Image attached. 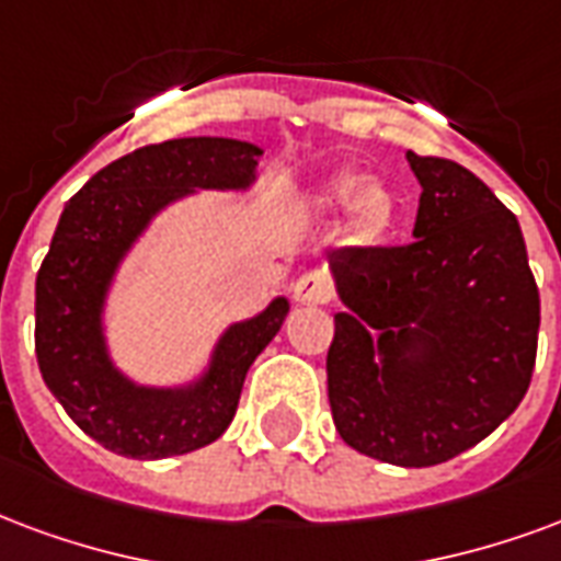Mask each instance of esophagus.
<instances>
[{"label":"esophagus","mask_w":561,"mask_h":561,"mask_svg":"<svg viewBox=\"0 0 561 561\" xmlns=\"http://www.w3.org/2000/svg\"><path fill=\"white\" fill-rule=\"evenodd\" d=\"M291 294L297 302H327L333 297V288H330V279L323 276L321 270H309L294 282Z\"/></svg>","instance_id":"obj_1"}]
</instances>
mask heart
Wrapping results in <instances>:
<instances>
[{
  "label": "heart",
  "mask_w": 561,
  "mask_h": 561,
  "mask_svg": "<svg viewBox=\"0 0 561 561\" xmlns=\"http://www.w3.org/2000/svg\"><path fill=\"white\" fill-rule=\"evenodd\" d=\"M359 186V178H339L327 196H323V205L327 207H342L347 198L356 192ZM396 214V198L392 193L386 190L383 184H365L354 197V205H351V228L354 234L359 238H371L377 231H383L389 226V219Z\"/></svg>",
  "instance_id": "heart-1"
}]
</instances>
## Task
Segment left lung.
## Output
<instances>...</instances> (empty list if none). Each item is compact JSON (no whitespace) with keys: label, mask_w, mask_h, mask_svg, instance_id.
<instances>
[{"label":"left lung","mask_w":561,"mask_h":561,"mask_svg":"<svg viewBox=\"0 0 561 561\" xmlns=\"http://www.w3.org/2000/svg\"><path fill=\"white\" fill-rule=\"evenodd\" d=\"M413 243L333 252L344 312L327 354L351 449L434 467L512 416L533 380L541 300L520 222L470 169L408 151Z\"/></svg>","instance_id":"1"}]
</instances>
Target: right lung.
<instances>
[{
  "label": "right lung",
  "instance_id": "obj_1",
  "mask_svg": "<svg viewBox=\"0 0 561 561\" xmlns=\"http://www.w3.org/2000/svg\"><path fill=\"white\" fill-rule=\"evenodd\" d=\"M259 145L190 136L124 153L61 210L35 282V354L49 392L103 449L136 460L186 455L222 437L238 413L249 365L279 333L288 300L228 327L202 380L181 389L136 386L112 365L103 300L115 270L169 202L193 190H247Z\"/></svg>",
  "mask_w": 561,
  "mask_h": 561
}]
</instances>
